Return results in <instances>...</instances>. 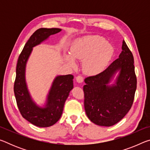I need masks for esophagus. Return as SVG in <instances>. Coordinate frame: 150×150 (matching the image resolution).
I'll return each instance as SVG.
<instances>
[{
    "instance_id": "34e87169",
    "label": "esophagus",
    "mask_w": 150,
    "mask_h": 150,
    "mask_svg": "<svg viewBox=\"0 0 150 150\" xmlns=\"http://www.w3.org/2000/svg\"><path fill=\"white\" fill-rule=\"evenodd\" d=\"M83 80H84V79H83L82 76L79 75V76H77V77H76V81H77V82L79 83H83Z\"/></svg>"
}]
</instances>
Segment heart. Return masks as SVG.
Wrapping results in <instances>:
<instances>
[{
	"label": "heart",
	"instance_id": "1",
	"mask_svg": "<svg viewBox=\"0 0 150 150\" xmlns=\"http://www.w3.org/2000/svg\"><path fill=\"white\" fill-rule=\"evenodd\" d=\"M113 54L112 45L105 38L90 35L75 40L71 47V54H66L65 59L73 68L76 67L74 59L83 61V72L95 75L105 70Z\"/></svg>",
	"mask_w": 150,
	"mask_h": 150
}]
</instances>
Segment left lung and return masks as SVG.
<instances>
[{
  "label": "left lung",
  "instance_id": "left-lung-1",
  "mask_svg": "<svg viewBox=\"0 0 150 150\" xmlns=\"http://www.w3.org/2000/svg\"><path fill=\"white\" fill-rule=\"evenodd\" d=\"M122 50L118 59L104 71L85 79V112L96 125H115L125 116L133 104L137 85L134 57L124 40ZM117 72L115 83L110 85Z\"/></svg>",
  "mask_w": 150,
  "mask_h": 150
}]
</instances>
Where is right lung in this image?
Here are the masks:
<instances>
[{"instance_id":"obj_1","label":"right lung","mask_w":150,"mask_h":150,"mask_svg":"<svg viewBox=\"0 0 150 150\" xmlns=\"http://www.w3.org/2000/svg\"><path fill=\"white\" fill-rule=\"evenodd\" d=\"M62 31L59 28H40L28 40L18 59L14 92L23 118L34 125L45 128L54 125L62 116L65 100L73 88L72 75H57L54 79L44 106L33 100L26 81V66L33 47Z\"/></svg>"}]
</instances>
